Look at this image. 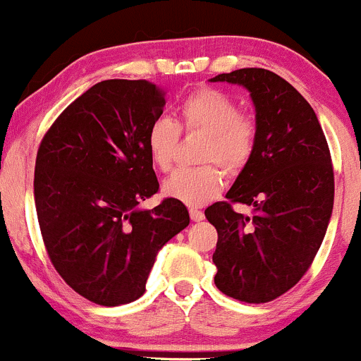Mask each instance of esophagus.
<instances>
[{"mask_svg":"<svg viewBox=\"0 0 361 361\" xmlns=\"http://www.w3.org/2000/svg\"><path fill=\"white\" fill-rule=\"evenodd\" d=\"M189 216H191V219L192 221H202L203 217V212L200 209H196V207H191V209H189Z\"/></svg>","mask_w":361,"mask_h":361,"instance_id":"esophagus-1","label":"esophagus"}]
</instances>
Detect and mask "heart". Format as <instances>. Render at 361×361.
<instances>
[{"mask_svg": "<svg viewBox=\"0 0 361 361\" xmlns=\"http://www.w3.org/2000/svg\"><path fill=\"white\" fill-rule=\"evenodd\" d=\"M182 133H203V163H217L224 172H242L252 158L258 142L255 117L240 114L238 103L228 92L216 87H200L185 94L177 105L176 121L158 117L145 133L151 163L159 172H170ZM223 172L216 165L180 169L163 184L172 198L188 205H202L223 188Z\"/></svg>", "mask_w": 361, "mask_h": 361, "instance_id": "1", "label": "heart"}]
</instances>
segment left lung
Segmentation results:
<instances>
[{
  "label": "left lung",
  "instance_id": "left-lung-1",
  "mask_svg": "<svg viewBox=\"0 0 361 361\" xmlns=\"http://www.w3.org/2000/svg\"><path fill=\"white\" fill-rule=\"evenodd\" d=\"M212 82L240 84L256 106L258 142L226 202L207 207L216 226V286L247 303L272 302L305 276L334 209V165L312 106L300 92L263 68L221 73ZM233 202L251 204V216Z\"/></svg>",
  "mask_w": 361,
  "mask_h": 361
}]
</instances>
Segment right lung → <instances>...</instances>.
I'll return each mask as SVG.
<instances>
[{
  "instance_id": "obj_1",
  "label": "right lung",
  "mask_w": 361,
  "mask_h": 361,
  "mask_svg": "<svg viewBox=\"0 0 361 361\" xmlns=\"http://www.w3.org/2000/svg\"><path fill=\"white\" fill-rule=\"evenodd\" d=\"M163 106L149 80L98 82L38 147L35 205L47 255L64 283L98 305L140 298L158 251L189 224L180 200L138 209L159 189L145 133Z\"/></svg>"
}]
</instances>
